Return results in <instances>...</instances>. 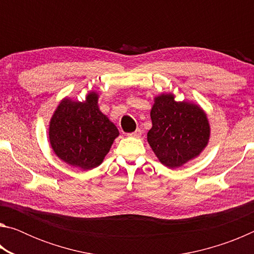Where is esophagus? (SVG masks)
Segmentation results:
<instances>
[{
	"mask_svg": "<svg viewBox=\"0 0 254 254\" xmlns=\"http://www.w3.org/2000/svg\"><path fill=\"white\" fill-rule=\"evenodd\" d=\"M127 135L133 136V137H140L141 135H142V131H141L140 128H136V130H135L134 132H131V133H128Z\"/></svg>",
	"mask_w": 254,
	"mask_h": 254,
	"instance_id": "obj_1",
	"label": "esophagus"
}]
</instances>
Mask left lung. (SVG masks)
Instances as JSON below:
<instances>
[{
	"label": "left lung",
	"mask_w": 254,
	"mask_h": 254,
	"mask_svg": "<svg viewBox=\"0 0 254 254\" xmlns=\"http://www.w3.org/2000/svg\"><path fill=\"white\" fill-rule=\"evenodd\" d=\"M152 121L148 142L159 160L169 168H178L198 156L209 137L206 114L199 106L175 102L171 94L154 98L150 113Z\"/></svg>",
	"instance_id": "1"
}]
</instances>
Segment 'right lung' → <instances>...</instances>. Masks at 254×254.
<instances>
[{
    "instance_id": "add662e5",
    "label": "right lung",
    "mask_w": 254,
    "mask_h": 254,
    "mask_svg": "<svg viewBox=\"0 0 254 254\" xmlns=\"http://www.w3.org/2000/svg\"><path fill=\"white\" fill-rule=\"evenodd\" d=\"M118 135L117 127L98 110L95 93L89 94L84 103L64 100L49 127L55 153L81 170L100 166Z\"/></svg>"
}]
</instances>
